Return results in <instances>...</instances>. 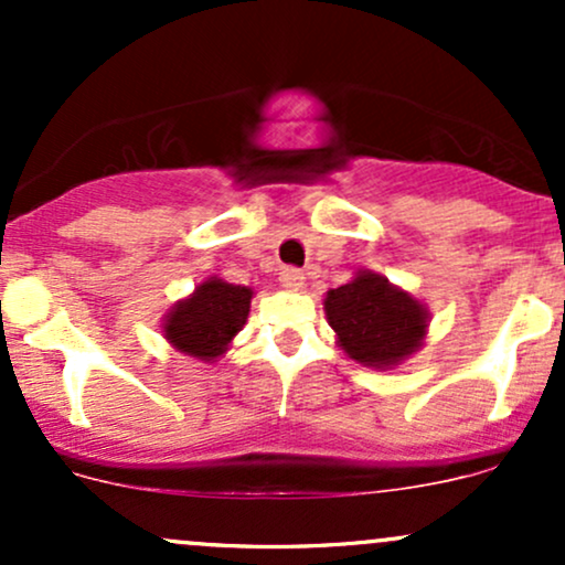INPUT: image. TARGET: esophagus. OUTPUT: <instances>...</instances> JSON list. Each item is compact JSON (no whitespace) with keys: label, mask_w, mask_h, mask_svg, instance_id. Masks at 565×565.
<instances>
[{"label":"esophagus","mask_w":565,"mask_h":565,"mask_svg":"<svg viewBox=\"0 0 565 565\" xmlns=\"http://www.w3.org/2000/svg\"><path fill=\"white\" fill-rule=\"evenodd\" d=\"M278 281H281V287L287 291H300L305 287L302 270L297 268H284L281 274H278Z\"/></svg>","instance_id":"esophagus-1"}]
</instances>
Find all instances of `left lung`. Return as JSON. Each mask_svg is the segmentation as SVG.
<instances>
[{
	"instance_id": "1",
	"label": "left lung",
	"mask_w": 565,
	"mask_h": 565,
	"mask_svg": "<svg viewBox=\"0 0 565 565\" xmlns=\"http://www.w3.org/2000/svg\"><path fill=\"white\" fill-rule=\"evenodd\" d=\"M323 310L342 353L380 372L417 353L430 327L425 302L374 270H359L353 281L329 289Z\"/></svg>"
}]
</instances>
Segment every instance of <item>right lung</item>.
<instances>
[{
    "label": "right lung",
    "mask_w": 565,
    "mask_h": 565,
    "mask_svg": "<svg viewBox=\"0 0 565 565\" xmlns=\"http://www.w3.org/2000/svg\"><path fill=\"white\" fill-rule=\"evenodd\" d=\"M255 291L242 284L210 276L191 295L178 300L164 316L161 332L178 353L201 364H215L231 350L233 337L244 329Z\"/></svg>",
    "instance_id": "obj_1"
}]
</instances>
